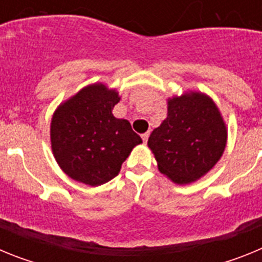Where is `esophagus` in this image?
Returning a JSON list of instances; mask_svg holds the SVG:
<instances>
[{
    "label": "esophagus",
    "instance_id": "34e87169",
    "mask_svg": "<svg viewBox=\"0 0 262 262\" xmlns=\"http://www.w3.org/2000/svg\"><path fill=\"white\" fill-rule=\"evenodd\" d=\"M148 138H149V134H148V133L143 134V135H142V139H143V142H144V143H147Z\"/></svg>",
    "mask_w": 262,
    "mask_h": 262
}]
</instances>
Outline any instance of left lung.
<instances>
[{
	"mask_svg": "<svg viewBox=\"0 0 262 262\" xmlns=\"http://www.w3.org/2000/svg\"><path fill=\"white\" fill-rule=\"evenodd\" d=\"M227 127L215 102L200 92L168 99V117L148 139L159 170L174 184L200 180L219 161Z\"/></svg>",
	"mask_w": 262,
	"mask_h": 262,
	"instance_id": "left-lung-1",
	"label": "left lung"
}]
</instances>
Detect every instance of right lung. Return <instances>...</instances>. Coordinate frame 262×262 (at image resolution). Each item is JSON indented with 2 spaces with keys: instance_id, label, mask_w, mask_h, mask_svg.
Returning <instances> with one entry per match:
<instances>
[{
  "instance_id": "right-lung-1",
  "label": "right lung",
  "mask_w": 262,
  "mask_h": 262,
  "mask_svg": "<svg viewBox=\"0 0 262 262\" xmlns=\"http://www.w3.org/2000/svg\"><path fill=\"white\" fill-rule=\"evenodd\" d=\"M118 92L103 84L88 85L62 102L51 120V147L62 172L72 180L98 186L118 176L142 138L113 108Z\"/></svg>"
}]
</instances>
